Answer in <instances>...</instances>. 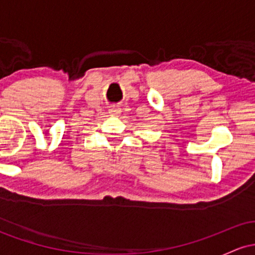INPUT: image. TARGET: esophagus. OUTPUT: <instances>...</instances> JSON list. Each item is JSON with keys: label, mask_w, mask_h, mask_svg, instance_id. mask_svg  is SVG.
<instances>
[{"label": "esophagus", "mask_w": 255, "mask_h": 255, "mask_svg": "<svg viewBox=\"0 0 255 255\" xmlns=\"http://www.w3.org/2000/svg\"><path fill=\"white\" fill-rule=\"evenodd\" d=\"M109 114L111 116H119L120 114H121V109H120L119 107H113L109 110Z\"/></svg>", "instance_id": "obj_1"}]
</instances>
